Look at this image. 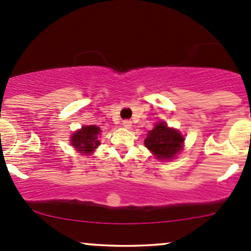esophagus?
<instances>
[{
	"label": "esophagus",
	"mask_w": 251,
	"mask_h": 251,
	"mask_svg": "<svg viewBox=\"0 0 251 251\" xmlns=\"http://www.w3.org/2000/svg\"><path fill=\"white\" fill-rule=\"evenodd\" d=\"M122 125H123V126H125V128H130V126H131V121L130 120H125L122 122Z\"/></svg>",
	"instance_id": "obj_1"
}]
</instances>
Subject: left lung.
Here are the masks:
<instances>
[{
	"instance_id": "left-lung-1",
	"label": "left lung",
	"mask_w": 251,
	"mask_h": 251,
	"mask_svg": "<svg viewBox=\"0 0 251 251\" xmlns=\"http://www.w3.org/2000/svg\"><path fill=\"white\" fill-rule=\"evenodd\" d=\"M182 142V135L174 129L168 128L163 122L157 123L145 140L146 147L160 160L173 159L181 149Z\"/></svg>"
}]
</instances>
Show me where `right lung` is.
<instances>
[{
	"instance_id": "obj_1",
	"label": "right lung",
	"mask_w": 251,
	"mask_h": 251,
	"mask_svg": "<svg viewBox=\"0 0 251 251\" xmlns=\"http://www.w3.org/2000/svg\"><path fill=\"white\" fill-rule=\"evenodd\" d=\"M100 133V129L96 126H85L78 130L77 133L73 134L72 136V146L77 148V151H83V153L89 154L94 151L100 145L98 141V134Z\"/></svg>"
}]
</instances>
